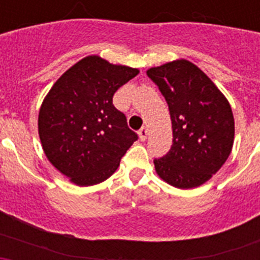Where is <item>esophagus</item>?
I'll use <instances>...</instances> for the list:
<instances>
[{"label":"esophagus","instance_id":"obj_1","mask_svg":"<svg viewBox=\"0 0 260 260\" xmlns=\"http://www.w3.org/2000/svg\"><path fill=\"white\" fill-rule=\"evenodd\" d=\"M147 135H148V130H147V127H142L141 130H139V138H141L142 142L146 141Z\"/></svg>","mask_w":260,"mask_h":260}]
</instances>
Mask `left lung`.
Wrapping results in <instances>:
<instances>
[{
  "mask_svg": "<svg viewBox=\"0 0 260 260\" xmlns=\"http://www.w3.org/2000/svg\"><path fill=\"white\" fill-rule=\"evenodd\" d=\"M169 107L173 144L155 158L157 176L178 189L211 180L232 152L234 118L229 102L212 80L187 59L147 70Z\"/></svg>",
  "mask_w": 260,
  "mask_h": 260,
  "instance_id": "left-lung-1",
  "label": "left lung"
}]
</instances>
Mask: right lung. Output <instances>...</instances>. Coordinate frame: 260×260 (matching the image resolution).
<instances>
[{
	"label": "right lung",
	"instance_id": "add662e5",
	"mask_svg": "<svg viewBox=\"0 0 260 260\" xmlns=\"http://www.w3.org/2000/svg\"><path fill=\"white\" fill-rule=\"evenodd\" d=\"M139 74L99 56L80 59L49 89L39 112V137L50 164L78 186L109 178L138 135L113 105L117 89Z\"/></svg>",
	"mask_w": 260,
	"mask_h": 260
}]
</instances>
